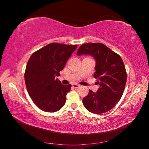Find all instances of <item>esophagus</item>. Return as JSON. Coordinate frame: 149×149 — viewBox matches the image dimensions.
<instances>
[{"mask_svg": "<svg viewBox=\"0 0 149 149\" xmlns=\"http://www.w3.org/2000/svg\"><path fill=\"white\" fill-rule=\"evenodd\" d=\"M72 87L75 88V89H77V88H79L80 87V85L77 84H74L72 85Z\"/></svg>", "mask_w": 149, "mask_h": 149, "instance_id": "34e87169", "label": "esophagus"}]
</instances>
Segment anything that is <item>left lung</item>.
<instances>
[{
    "mask_svg": "<svg viewBox=\"0 0 149 149\" xmlns=\"http://www.w3.org/2000/svg\"><path fill=\"white\" fill-rule=\"evenodd\" d=\"M77 55L89 54L96 60L94 77L100 87L83 99L87 110L94 114H102L110 110L120 100L124 91L127 73L120 55L102 43L89 42L81 45Z\"/></svg>",
    "mask_w": 149,
    "mask_h": 149,
    "instance_id": "1",
    "label": "left lung"
}]
</instances>
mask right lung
Instances as JSON below:
<instances>
[{"mask_svg":"<svg viewBox=\"0 0 149 149\" xmlns=\"http://www.w3.org/2000/svg\"><path fill=\"white\" fill-rule=\"evenodd\" d=\"M77 46L53 42L35 52L29 58L25 82L30 97L42 111L54 112L65 104L72 85H62L56 77Z\"/></svg>","mask_w":149,"mask_h":149,"instance_id":"1","label":"right lung"}]
</instances>
